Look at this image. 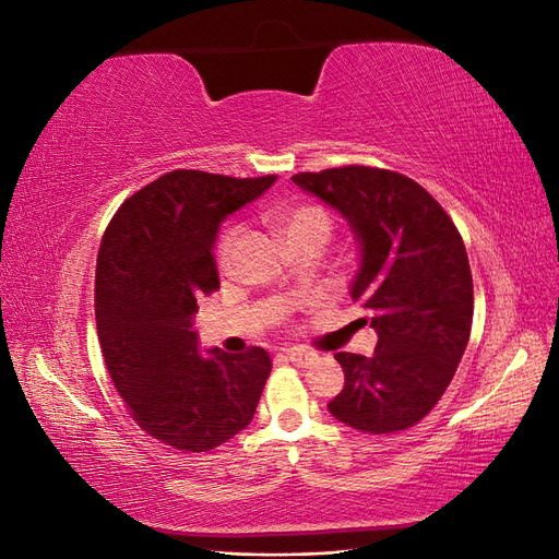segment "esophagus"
<instances>
[{
  "label": "esophagus",
  "mask_w": 559,
  "mask_h": 559,
  "mask_svg": "<svg viewBox=\"0 0 559 559\" xmlns=\"http://www.w3.org/2000/svg\"><path fill=\"white\" fill-rule=\"evenodd\" d=\"M286 359H289L298 368H308L319 359V354L310 352V349H302V347H292V349H286Z\"/></svg>",
  "instance_id": "34e87169"
}]
</instances>
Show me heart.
I'll return each instance as SVG.
<instances>
[{
    "label": "heart",
    "mask_w": 559,
    "mask_h": 559,
    "mask_svg": "<svg viewBox=\"0 0 559 559\" xmlns=\"http://www.w3.org/2000/svg\"><path fill=\"white\" fill-rule=\"evenodd\" d=\"M270 222L275 224V228L282 233V238L292 249L300 245H314L321 249L331 240V235L335 230L333 214L321 205V202H314V200H300L289 207L275 210L270 214ZM240 238H242L240 224H233L222 233V238H218L214 249V261H216L218 273H228L230 270L233 253Z\"/></svg>",
    "instance_id": "heart-1"
}]
</instances>
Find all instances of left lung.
<instances>
[{"mask_svg": "<svg viewBox=\"0 0 559 559\" xmlns=\"http://www.w3.org/2000/svg\"><path fill=\"white\" fill-rule=\"evenodd\" d=\"M341 212L361 242L352 300L378 331L373 357L337 352L345 386L329 403L366 433L415 427L441 401L466 349L473 280L466 247L425 186L368 165L292 177Z\"/></svg>", "mask_w": 559, "mask_h": 559, "instance_id": "left-lung-1", "label": "left lung"}]
</instances>
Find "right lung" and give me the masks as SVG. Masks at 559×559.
Wrapping results in <instances>:
<instances>
[{"instance_id": "1", "label": "right lung", "mask_w": 559, "mask_h": 559, "mask_svg": "<svg viewBox=\"0 0 559 559\" xmlns=\"http://www.w3.org/2000/svg\"><path fill=\"white\" fill-rule=\"evenodd\" d=\"M277 177L175 170L130 195L97 253L95 324L109 378L151 438L207 452L240 433L273 370L263 347L198 352V300L218 289V224Z\"/></svg>"}]
</instances>
